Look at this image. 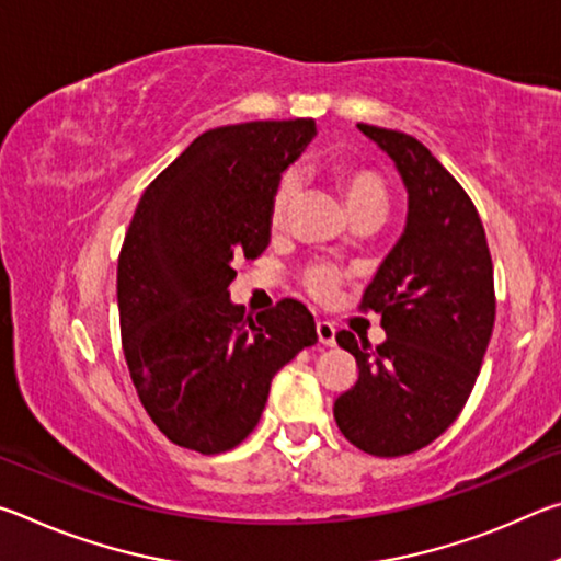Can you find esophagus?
Wrapping results in <instances>:
<instances>
[{
	"label": "esophagus",
	"mask_w": 561,
	"mask_h": 561,
	"mask_svg": "<svg viewBox=\"0 0 561 561\" xmlns=\"http://www.w3.org/2000/svg\"><path fill=\"white\" fill-rule=\"evenodd\" d=\"M317 336L324 346H334L336 344V329L329 321H317Z\"/></svg>",
	"instance_id": "34e87169"
}]
</instances>
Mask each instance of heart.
I'll list each match as a JSON object with an SVG mask.
<instances>
[{
  "instance_id": "heart-1",
  "label": "heart",
  "mask_w": 561,
  "mask_h": 561,
  "mask_svg": "<svg viewBox=\"0 0 561 561\" xmlns=\"http://www.w3.org/2000/svg\"><path fill=\"white\" fill-rule=\"evenodd\" d=\"M334 180L341 197H344V205L351 217L374 213V215H386L388 210V190L383 178L376 173V170L360 168L354 163H339L334 168ZM299 197V175L287 173L274 187L272 203H270V225L274 230L287 222L294 203ZM307 289L319 299H329L331 294L339 287V274L329 267H311L304 277Z\"/></svg>"
}]
</instances>
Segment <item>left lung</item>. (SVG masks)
<instances>
[{
	"mask_svg": "<svg viewBox=\"0 0 561 561\" xmlns=\"http://www.w3.org/2000/svg\"><path fill=\"white\" fill-rule=\"evenodd\" d=\"M358 130L393 160L408 215L360 301L381 314L386 341L371 351L351 331L336 334L358 378L336 398L334 417L358 450L398 458L460 415L495 327V282L480 215L438 158L405 133Z\"/></svg>",
	"mask_w": 561,
	"mask_h": 561,
	"instance_id": "left-lung-1",
	"label": "left lung"
}]
</instances>
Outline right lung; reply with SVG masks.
<instances>
[{
	"mask_svg": "<svg viewBox=\"0 0 561 561\" xmlns=\"http://www.w3.org/2000/svg\"><path fill=\"white\" fill-rule=\"evenodd\" d=\"M314 136L311 118L207 130L136 207L118 257L123 354L140 403L180 448L240 445L274 374L317 344L301 301L247 317L230 299L232 262L267 250L274 187Z\"/></svg>",
	"mask_w": 561,
	"mask_h": 561,
	"instance_id": "right-lung-1",
	"label": "right lung"
}]
</instances>
